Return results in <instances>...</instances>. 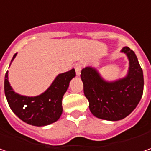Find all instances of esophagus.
<instances>
[{
    "mask_svg": "<svg viewBox=\"0 0 151 151\" xmlns=\"http://www.w3.org/2000/svg\"><path fill=\"white\" fill-rule=\"evenodd\" d=\"M75 70H76V76H81V66L80 65H76L75 66Z\"/></svg>",
    "mask_w": 151,
    "mask_h": 151,
    "instance_id": "esophagus-1",
    "label": "esophagus"
}]
</instances>
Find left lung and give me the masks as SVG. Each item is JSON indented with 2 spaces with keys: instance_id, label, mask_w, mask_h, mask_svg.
Here are the masks:
<instances>
[{
  "instance_id": "1",
  "label": "left lung",
  "mask_w": 151,
  "mask_h": 151,
  "mask_svg": "<svg viewBox=\"0 0 151 151\" xmlns=\"http://www.w3.org/2000/svg\"><path fill=\"white\" fill-rule=\"evenodd\" d=\"M129 60L125 76L107 81L96 67L82 69L81 78L84 94L89 101V109L96 118L119 121L129 116L140 101L144 90V76L136 55L129 47L121 51Z\"/></svg>"
}]
</instances>
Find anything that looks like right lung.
Returning <instances> with one entry per match:
<instances>
[{
	"label": "right lung",
	"instance_id": "right-lung-1",
	"mask_svg": "<svg viewBox=\"0 0 151 151\" xmlns=\"http://www.w3.org/2000/svg\"><path fill=\"white\" fill-rule=\"evenodd\" d=\"M17 55V53L13 55L11 64ZM75 76V69L59 74L43 93L28 96L21 95L13 90L8 81V71H6L4 81L5 95L11 109L21 120L33 126H47L60 118L63 113L62 98Z\"/></svg>",
	"mask_w": 151,
	"mask_h": 151
}]
</instances>
